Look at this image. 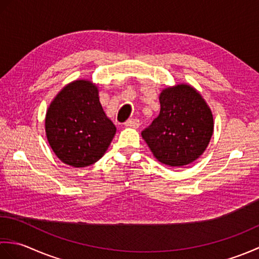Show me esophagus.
Wrapping results in <instances>:
<instances>
[{
  "instance_id": "34e87169",
  "label": "esophagus",
  "mask_w": 259,
  "mask_h": 259,
  "mask_svg": "<svg viewBox=\"0 0 259 259\" xmlns=\"http://www.w3.org/2000/svg\"><path fill=\"white\" fill-rule=\"evenodd\" d=\"M139 120L138 119H129L124 122L125 126H133V128H138L139 126Z\"/></svg>"
}]
</instances>
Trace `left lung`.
Returning <instances> with one entry per match:
<instances>
[{
    "instance_id": "8db88e82",
    "label": "left lung",
    "mask_w": 259,
    "mask_h": 259,
    "mask_svg": "<svg viewBox=\"0 0 259 259\" xmlns=\"http://www.w3.org/2000/svg\"><path fill=\"white\" fill-rule=\"evenodd\" d=\"M160 113L141 133L159 161L183 167L200 157L211 138L210 109L194 88L186 84L164 89Z\"/></svg>"
}]
</instances>
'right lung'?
Returning <instances> with one entry per match:
<instances>
[{"label": "right lung", "instance_id": "add662e5", "mask_svg": "<svg viewBox=\"0 0 259 259\" xmlns=\"http://www.w3.org/2000/svg\"><path fill=\"white\" fill-rule=\"evenodd\" d=\"M115 130L99 101L97 87L84 80L63 88L47 112L49 144L60 160L72 167L97 162L111 144Z\"/></svg>", "mask_w": 259, "mask_h": 259}]
</instances>
